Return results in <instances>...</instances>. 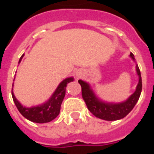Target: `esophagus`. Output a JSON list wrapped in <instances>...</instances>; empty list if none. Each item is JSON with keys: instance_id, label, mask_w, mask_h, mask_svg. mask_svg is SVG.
<instances>
[{"instance_id": "obj_1", "label": "esophagus", "mask_w": 154, "mask_h": 154, "mask_svg": "<svg viewBox=\"0 0 154 154\" xmlns=\"http://www.w3.org/2000/svg\"><path fill=\"white\" fill-rule=\"evenodd\" d=\"M80 75H81V73H77V77H79Z\"/></svg>"}]
</instances>
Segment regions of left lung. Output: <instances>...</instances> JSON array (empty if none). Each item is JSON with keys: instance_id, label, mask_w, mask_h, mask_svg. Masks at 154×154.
I'll return each mask as SVG.
<instances>
[{"instance_id": "8db88e82", "label": "left lung", "mask_w": 154, "mask_h": 154, "mask_svg": "<svg viewBox=\"0 0 154 154\" xmlns=\"http://www.w3.org/2000/svg\"><path fill=\"white\" fill-rule=\"evenodd\" d=\"M130 57L135 60L133 53H130ZM137 73L138 75V84L137 85L136 90L126 101L120 103H109L101 101L94 94L87 82L79 80L78 82L82 86V97L86 104L87 108L95 117L105 120V121H116L124 118L131 111L138 101L142 89L141 72L138 66H136Z\"/></svg>"}]
</instances>
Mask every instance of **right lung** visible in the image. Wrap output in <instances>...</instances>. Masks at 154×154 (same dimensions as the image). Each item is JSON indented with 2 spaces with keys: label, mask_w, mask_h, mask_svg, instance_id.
I'll use <instances>...</instances> for the list:
<instances>
[{
  "label": "right lung",
  "mask_w": 154,
  "mask_h": 154,
  "mask_svg": "<svg viewBox=\"0 0 154 154\" xmlns=\"http://www.w3.org/2000/svg\"><path fill=\"white\" fill-rule=\"evenodd\" d=\"M23 54L20 57L19 63L22 59ZM73 77H68L63 80L57 86L55 92L53 93L52 97L49 99V101L42 104L41 105L32 106V107L27 108L23 106L13 94L12 90V97H13V101L15 103L16 106L19 110V112L21 113L23 117H25L26 119L29 120L31 122L35 123H46L53 121L57 117L60 113V105L62 103L63 99L65 95V88L67 86L68 83L72 82Z\"/></svg>",
  "instance_id": "obj_1"
}]
</instances>
